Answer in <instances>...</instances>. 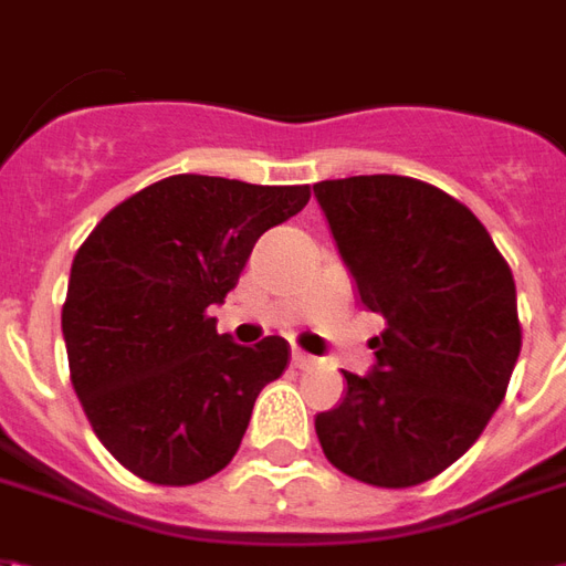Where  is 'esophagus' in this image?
<instances>
[{"label":"esophagus","instance_id":"1","mask_svg":"<svg viewBox=\"0 0 566 566\" xmlns=\"http://www.w3.org/2000/svg\"><path fill=\"white\" fill-rule=\"evenodd\" d=\"M313 361H316V358L307 356V353H301V349H292V365H295L298 370L313 368Z\"/></svg>","mask_w":566,"mask_h":566}]
</instances>
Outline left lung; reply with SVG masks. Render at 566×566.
<instances>
[{
	"mask_svg": "<svg viewBox=\"0 0 566 566\" xmlns=\"http://www.w3.org/2000/svg\"><path fill=\"white\" fill-rule=\"evenodd\" d=\"M358 301L386 319L377 365L344 370L316 416L325 458L353 480L407 489L464 455L501 407L522 325L492 234L443 189L398 175L313 184Z\"/></svg>",
	"mask_w": 566,
	"mask_h": 566,
	"instance_id": "left-lung-1",
	"label": "left lung"
}]
</instances>
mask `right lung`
Returning <instances> with one entry per match:
<instances>
[{
  "label": "right lung",
  "instance_id": "right-lung-1",
  "mask_svg": "<svg viewBox=\"0 0 566 566\" xmlns=\"http://www.w3.org/2000/svg\"><path fill=\"white\" fill-rule=\"evenodd\" d=\"M307 201L311 187L175 175L81 243L63 304L72 386L102 447L135 476L192 485L234 458L289 344H234L210 307L238 286L255 241Z\"/></svg>",
  "mask_w": 566,
  "mask_h": 566
}]
</instances>
